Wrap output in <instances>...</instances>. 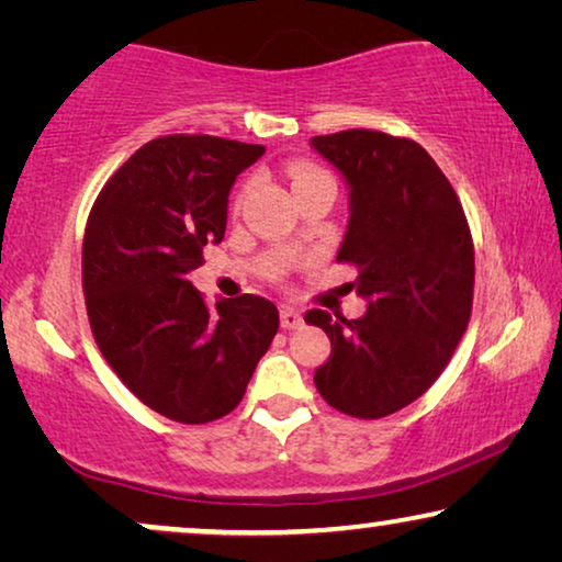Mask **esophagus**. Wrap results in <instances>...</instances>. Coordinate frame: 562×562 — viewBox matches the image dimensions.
Returning <instances> with one entry per match:
<instances>
[{"label":"esophagus","instance_id":"obj_1","mask_svg":"<svg viewBox=\"0 0 562 562\" xmlns=\"http://www.w3.org/2000/svg\"><path fill=\"white\" fill-rule=\"evenodd\" d=\"M304 325V317L299 314L294 306H283L281 310V327L283 329H299Z\"/></svg>","mask_w":562,"mask_h":562}]
</instances>
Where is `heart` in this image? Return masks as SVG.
Masks as SVG:
<instances>
[{
    "label": "heart",
    "instance_id": "1",
    "mask_svg": "<svg viewBox=\"0 0 562 562\" xmlns=\"http://www.w3.org/2000/svg\"><path fill=\"white\" fill-rule=\"evenodd\" d=\"M289 176H291V189H299L302 183L314 181V179H327V173L312 164H294L289 168Z\"/></svg>",
    "mask_w": 562,
    "mask_h": 562
}]
</instances>
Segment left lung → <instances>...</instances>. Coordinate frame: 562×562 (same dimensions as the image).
Returning a JSON list of instances; mask_svg holds the SVG:
<instances>
[{
  "mask_svg": "<svg viewBox=\"0 0 562 562\" xmlns=\"http://www.w3.org/2000/svg\"><path fill=\"white\" fill-rule=\"evenodd\" d=\"M310 145L348 187L337 260L356 263L366 314L310 310L333 342L314 371L337 412L379 419L419 398L445 371L468 327L473 240L450 181L414 140L373 130L317 135Z\"/></svg>",
  "mask_w": 562,
  "mask_h": 562,
  "instance_id": "8db88e82",
  "label": "left lung"
}]
</instances>
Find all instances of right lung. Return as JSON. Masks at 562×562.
Wrapping results in <instances>:
<instances>
[{"label": "right lung", "instance_id": "1", "mask_svg": "<svg viewBox=\"0 0 562 562\" xmlns=\"http://www.w3.org/2000/svg\"><path fill=\"white\" fill-rule=\"evenodd\" d=\"M263 153L212 135L156 137L89 214L81 279L99 350L145 406L183 425L233 412L279 333L268 299L210 306L189 281L225 237L235 179Z\"/></svg>", "mask_w": 562, "mask_h": 562}]
</instances>
